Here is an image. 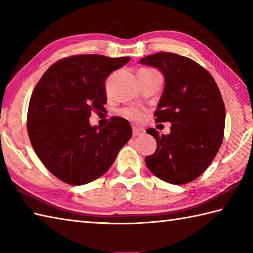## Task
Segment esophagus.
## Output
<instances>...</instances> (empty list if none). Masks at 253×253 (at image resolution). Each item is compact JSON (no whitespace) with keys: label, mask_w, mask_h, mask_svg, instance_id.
Returning <instances> with one entry per match:
<instances>
[{"label":"esophagus","mask_w":253,"mask_h":253,"mask_svg":"<svg viewBox=\"0 0 253 253\" xmlns=\"http://www.w3.org/2000/svg\"><path fill=\"white\" fill-rule=\"evenodd\" d=\"M132 133L135 137L138 136H142L144 133V129L143 128H138V127H132Z\"/></svg>","instance_id":"obj_1"}]
</instances>
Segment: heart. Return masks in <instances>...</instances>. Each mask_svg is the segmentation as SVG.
<instances>
[{"label":"heart","instance_id":"1","mask_svg":"<svg viewBox=\"0 0 253 253\" xmlns=\"http://www.w3.org/2000/svg\"><path fill=\"white\" fill-rule=\"evenodd\" d=\"M122 114L124 117H126L130 121H135V122L142 120V117H143V113L140 110L136 109V107H127V109L122 111Z\"/></svg>","mask_w":253,"mask_h":253}]
</instances>
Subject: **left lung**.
Segmentation results:
<instances>
[{
    "mask_svg": "<svg viewBox=\"0 0 253 253\" xmlns=\"http://www.w3.org/2000/svg\"><path fill=\"white\" fill-rule=\"evenodd\" d=\"M140 63L164 75L165 89L154 116L157 123L171 124L169 135L147 129L158 148L144 162L160 179L188 184L209 168L221 148L226 116L221 91L212 75L189 57L159 52Z\"/></svg>",
    "mask_w": 253,
    "mask_h": 253,
    "instance_id": "obj_1",
    "label": "left lung"
}]
</instances>
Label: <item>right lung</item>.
<instances>
[{"mask_svg":"<svg viewBox=\"0 0 253 253\" xmlns=\"http://www.w3.org/2000/svg\"><path fill=\"white\" fill-rule=\"evenodd\" d=\"M130 57L79 54L53 64L37 84L27 113V131L38 158L68 185L82 186L106 173L132 130L113 116L90 126L91 112L104 109L105 79Z\"/></svg>","mask_w":253,"mask_h":253,"instance_id":"right-lung-1","label":"right lung"}]
</instances>
